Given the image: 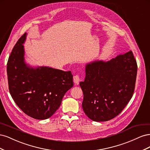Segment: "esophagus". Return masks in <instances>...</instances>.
<instances>
[{"mask_svg":"<svg viewBox=\"0 0 150 150\" xmlns=\"http://www.w3.org/2000/svg\"><path fill=\"white\" fill-rule=\"evenodd\" d=\"M73 79H74V83L76 84H78L81 81V78L79 75H76L73 77Z\"/></svg>","mask_w":150,"mask_h":150,"instance_id":"obj_1","label":"esophagus"}]
</instances>
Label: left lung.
Segmentation results:
<instances>
[{
    "label": "left lung",
    "instance_id": "8db88e82",
    "mask_svg": "<svg viewBox=\"0 0 150 150\" xmlns=\"http://www.w3.org/2000/svg\"><path fill=\"white\" fill-rule=\"evenodd\" d=\"M137 63L130 51L108 61L86 65L83 90V111L94 121H109L118 115L133 96Z\"/></svg>",
    "mask_w": 150,
    "mask_h": 150
}]
</instances>
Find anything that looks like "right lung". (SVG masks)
I'll return each mask as SVG.
<instances>
[{
	"instance_id": "obj_1",
	"label": "right lung",
	"mask_w": 150,
	"mask_h": 150,
	"mask_svg": "<svg viewBox=\"0 0 150 150\" xmlns=\"http://www.w3.org/2000/svg\"><path fill=\"white\" fill-rule=\"evenodd\" d=\"M27 33L18 40L8 57V89L13 101L27 115L46 120L59 108L62 99L73 86L71 72L51 67H32L24 59Z\"/></svg>"
}]
</instances>
